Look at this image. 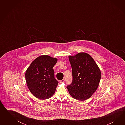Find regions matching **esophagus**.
Instances as JSON below:
<instances>
[{
	"label": "esophagus",
	"instance_id": "esophagus-1",
	"mask_svg": "<svg viewBox=\"0 0 125 125\" xmlns=\"http://www.w3.org/2000/svg\"><path fill=\"white\" fill-rule=\"evenodd\" d=\"M64 81H65V80H64V79L62 80H61V81H60V83H64Z\"/></svg>",
	"mask_w": 125,
	"mask_h": 125
}]
</instances>
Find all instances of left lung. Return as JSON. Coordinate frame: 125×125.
<instances>
[{
  "mask_svg": "<svg viewBox=\"0 0 125 125\" xmlns=\"http://www.w3.org/2000/svg\"><path fill=\"white\" fill-rule=\"evenodd\" d=\"M72 70V83L67 86L73 98L84 101L90 98L97 90L101 73L94 59L84 52L69 56Z\"/></svg>",
  "mask_w": 125,
  "mask_h": 125,
  "instance_id": "obj_1",
  "label": "left lung"
}]
</instances>
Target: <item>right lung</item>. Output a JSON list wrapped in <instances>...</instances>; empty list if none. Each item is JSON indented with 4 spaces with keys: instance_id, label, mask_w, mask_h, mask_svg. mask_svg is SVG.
Masks as SVG:
<instances>
[{
    "instance_id": "obj_1",
    "label": "right lung",
    "mask_w": 125,
    "mask_h": 125,
    "mask_svg": "<svg viewBox=\"0 0 125 125\" xmlns=\"http://www.w3.org/2000/svg\"><path fill=\"white\" fill-rule=\"evenodd\" d=\"M57 61L56 58L42 55L35 59L27 69V86L37 98L46 99L54 94L58 82L54 78L53 68Z\"/></svg>"
}]
</instances>
